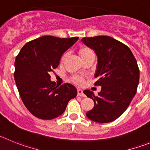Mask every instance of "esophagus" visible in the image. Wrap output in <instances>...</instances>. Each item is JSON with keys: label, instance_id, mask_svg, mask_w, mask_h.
I'll list each match as a JSON object with an SVG mask.
<instances>
[{"label": "esophagus", "instance_id": "1", "mask_svg": "<svg viewBox=\"0 0 150 150\" xmlns=\"http://www.w3.org/2000/svg\"><path fill=\"white\" fill-rule=\"evenodd\" d=\"M78 96H85V94L83 93V90L81 89H78Z\"/></svg>", "mask_w": 150, "mask_h": 150}]
</instances>
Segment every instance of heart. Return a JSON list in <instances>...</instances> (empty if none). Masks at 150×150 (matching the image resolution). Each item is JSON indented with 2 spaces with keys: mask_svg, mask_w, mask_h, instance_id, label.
<instances>
[{
  "mask_svg": "<svg viewBox=\"0 0 150 150\" xmlns=\"http://www.w3.org/2000/svg\"><path fill=\"white\" fill-rule=\"evenodd\" d=\"M78 53H79V55L81 57V59L83 60H86L87 57L92 56V55H94L93 51L90 48L87 46H83L81 47L79 49H78ZM67 58V53H64L61 57V59H60V63H63L66 61ZM72 80L74 83H77V84H81L83 82V78L80 75H74L72 78Z\"/></svg>",
  "mask_w": 150,
  "mask_h": 150,
  "instance_id": "heart-1",
  "label": "heart"
}]
</instances>
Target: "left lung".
<instances>
[{"instance_id":"1","label":"left lung","mask_w":150,"mask_h":150,"mask_svg":"<svg viewBox=\"0 0 150 150\" xmlns=\"http://www.w3.org/2000/svg\"><path fill=\"white\" fill-rule=\"evenodd\" d=\"M81 41L95 51L98 57L96 86L101 92L83 90L94 102L87 117L96 122L106 123L120 117L135 96L140 78L137 60L127 45L108 36L84 37Z\"/></svg>"}]
</instances>
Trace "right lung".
I'll return each mask as SVG.
<instances>
[{
  "label": "right lung",
  "mask_w": 150,
  "mask_h": 150,
  "mask_svg": "<svg viewBox=\"0 0 150 150\" xmlns=\"http://www.w3.org/2000/svg\"><path fill=\"white\" fill-rule=\"evenodd\" d=\"M78 37L43 36L26 43L16 56L14 78L23 103L33 116L52 120L63 114L69 101L77 96L71 83L60 87L51 81L50 72Z\"/></svg>",
  "instance_id": "1"
}]
</instances>
